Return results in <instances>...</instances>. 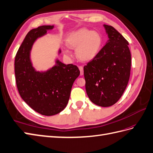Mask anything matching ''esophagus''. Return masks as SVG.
<instances>
[{
  "label": "esophagus",
  "instance_id": "esophagus-1",
  "mask_svg": "<svg viewBox=\"0 0 153 153\" xmlns=\"http://www.w3.org/2000/svg\"><path fill=\"white\" fill-rule=\"evenodd\" d=\"M79 70H80V75H83V74H84L83 66L80 65V66H79Z\"/></svg>",
  "mask_w": 153,
  "mask_h": 153
}]
</instances>
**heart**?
Returning a JSON list of instances; mask_svg holds the SVG:
<instances>
[{
	"label": "heart",
	"instance_id": "1",
	"mask_svg": "<svg viewBox=\"0 0 153 153\" xmlns=\"http://www.w3.org/2000/svg\"><path fill=\"white\" fill-rule=\"evenodd\" d=\"M69 48H76L77 58L81 62H89L97 54L101 45V39L97 32L86 28H81L74 32L67 39ZM66 55H69L68 51Z\"/></svg>",
	"mask_w": 153,
	"mask_h": 153
}]
</instances>
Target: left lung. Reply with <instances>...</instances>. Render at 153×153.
<instances>
[{
  "label": "left lung",
  "instance_id": "left-lung-1",
  "mask_svg": "<svg viewBox=\"0 0 153 153\" xmlns=\"http://www.w3.org/2000/svg\"><path fill=\"white\" fill-rule=\"evenodd\" d=\"M109 41L84 67L85 90L91 101L110 106L121 98L128 84L131 54L127 42L113 27L105 25Z\"/></svg>",
  "mask_w": 153,
  "mask_h": 153
}]
</instances>
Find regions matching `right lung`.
<instances>
[{"instance_id": "add662e5", "label": "right lung", "mask_w": 153, "mask_h": 153, "mask_svg": "<svg viewBox=\"0 0 153 153\" xmlns=\"http://www.w3.org/2000/svg\"><path fill=\"white\" fill-rule=\"evenodd\" d=\"M43 25L26 36L15 58V74L21 98L37 112L47 116L57 114L68 105L74 81L79 76L76 65L57 64L45 73L36 72L30 60V51L35 40L53 28Z\"/></svg>"}]
</instances>
